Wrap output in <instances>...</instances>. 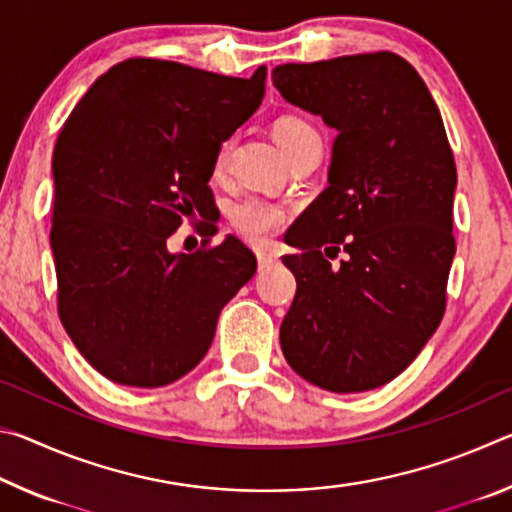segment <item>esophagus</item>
<instances>
[{
    "mask_svg": "<svg viewBox=\"0 0 512 512\" xmlns=\"http://www.w3.org/2000/svg\"><path fill=\"white\" fill-rule=\"evenodd\" d=\"M255 253H257L259 271H266V268H271L273 264H277V253L271 246H257Z\"/></svg>",
    "mask_w": 512,
    "mask_h": 512,
    "instance_id": "esophagus-1",
    "label": "esophagus"
}]
</instances>
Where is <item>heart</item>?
Masks as SVG:
<instances>
[{"instance_id": "heart-1", "label": "heart", "mask_w": 512, "mask_h": 512, "mask_svg": "<svg viewBox=\"0 0 512 512\" xmlns=\"http://www.w3.org/2000/svg\"><path fill=\"white\" fill-rule=\"evenodd\" d=\"M273 135L284 155L291 149H296L302 142L320 140L316 128L300 117H280L273 126ZM230 144L232 140H225L219 144V149H216L214 171H223L225 164H228ZM230 221L241 235H246L250 239H264L282 228L284 221H287V212H284L282 205L266 201V198L246 196L230 205Z\"/></svg>"}]
</instances>
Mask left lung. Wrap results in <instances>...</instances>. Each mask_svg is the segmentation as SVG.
I'll return each instance as SVG.
<instances>
[{
  "label": "left lung",
  "instance_id": "1",
  "mask_svg": "<svg viewBox=\"0 0 512 512\" xmlns=\"http://www.w3.org/2000/svg\"><path fill=\"white\" fill-rule=\"evenodd\" d=\"M273 85L339 133L327 189L287 235L300 253L282 257L298 284L284 359L325 391H372L409 368L445 314L456 164L443 117L391 51L277 65ZM323 247L351 257L332 269Z\"/></svg>",
  "mask_w": 512,
  "mask_h": 512
}]
</instances>
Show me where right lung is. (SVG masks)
Here are the masks:
<instances>
[{"mask_svg": "<svg viewBox=\"0 0 512 512\" xmlns=\"http://www.w3.org/2000/svg\"><path fill=\"white\" fill-rule=\"evenodd\" d=\"M264 83V65L235 79L131 58L99 76L60 128L49 237L58 314L115 384L158 388L196 368L221 309L255 275L253 250L232 235L189 255L167 241L214 212L216 149L259 108Z\"/></svg>", "mask_w": 512, "mask_h": 512, "instance_id": "obj_1", "label": "right lung"}]
</instances>
